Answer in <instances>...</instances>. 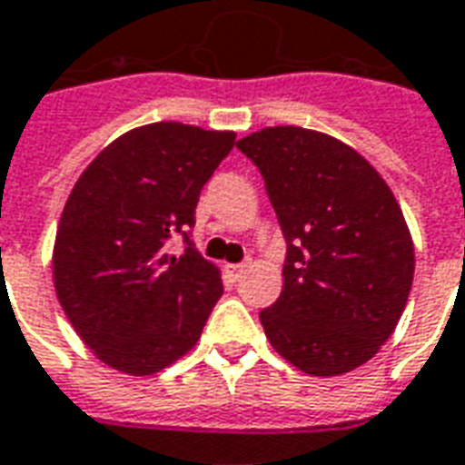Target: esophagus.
Returning a JSON list of instances; mask_svg holds the SVG:
<instances>
[{"instance_id": "34e87169", "label": "esophagus", "mask_w": 465, "mask_h": 465, "mask_svg": "<svg viewBox=\"0 0 465 465\" xmlns=\"http://www.w3.org/2000/svg\"><path fill=\"white\" fill-rule=\"evenodd\" d=\"M243 271H246V263H229L226 266V273L233 278V281H239L243 276Z\"/></svg>"}]
</instances>
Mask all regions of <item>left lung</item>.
<instances>
[{"mask_svg":"<svg viewBox=\"0 0 465 465\" xmlns=\"http://www.w3.org/2000/svg\"><path fill=\"white\" fill-rule=\"evenodd\" d=\"M236 147L259 167L288 246L283 291L261 311L273 350L312 377L372 360L414 278L411 233L387 182L318 130L263 127Z\"/></svg>","mask_w":465,"mask_h":465,"instance_id":"1","label":"left lung"}]
</instances>
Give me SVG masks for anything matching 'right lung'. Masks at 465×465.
I'll use <instances>...</instances> for the list:
<instances>
[{
  "mask_svg": "<svg viewBox=\"0 0 465 465\" xmlns=\"http://www.w3.org/2000/svg\"><path fill=\"white\" fill-rule=\"evenodd\" d=\"M236 133L153 123L113 140L68 194L54 243L61 308L93 355L145 377L197 345L222 273L189 242L199 192ZM188 246L172 254L169 239Z\"/></svg>",
  "mask_w": 465,
  "mask_h": 465,
  "instance_id": "add662e5",
  "label": "right lung"
}]
</instances>
